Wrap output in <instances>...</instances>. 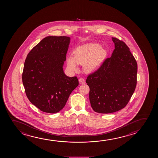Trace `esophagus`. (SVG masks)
<instances>
[{
    "instance_id": "34e87169",
    "label": "esophagus",
    "mask_w": 158,
    "mask_h": 158,
    "mask_svg": "<svg viewBox=\"0 0 158 158\" xmlns=\"http://www.w3.org/2000/svg\"><path fill=\"white\" fill-rule=\"evenodd\" d=\"M79 82L81 84H84L85 83V81L83 78H80L79 79Z\"/></svg>"
}]
</instances>
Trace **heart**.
I'll use <instances>...</instances> for the list:
<instances>
[{
  "label": "heart",
  "mask_w": 158,
  "mask_h": 158,
  "mask_svg": "<svg viewBox=\"0 0 158 158\" xmlns=\"http://www.w3.org/2000/svg\"><path fill=\"white\" fill-rule=\"evenodd\" d=\"M74 56H68L67 65L72 72L77 71L79 64L84 65L86 73H90L96 71L104 59L106 52L97 44H86L79 46L74 50Z\"/></svg>",
  "instance_id": "heart-1"
}]
</instances>
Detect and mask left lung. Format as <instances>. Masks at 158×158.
Wrapping results in <instances>:
<instances>
[{"mask_svg": "<svg viewBox=\"0 0 158 158\" xmlns=\"http://www.w3.org/2000/svg\"><path fill=\"white\" fill-rule=\"evenodd\" d=\"M114 49L97 71L87 77L93 110L109 114L126 106L137 82V62L124 42L112 37Z\"/></svg>", "mask_w": 158, "mask_h": 158, "instance_id": "left-lung-1", "label": "left lung"}]
</instances>
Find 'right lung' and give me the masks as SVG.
<instances>
[{
    "label": "right lung",
    "instance_id": "add662e5",
    "mask_svg": "<svg viewBox=\"0 0 158 158\" xmlns=\"http://www.w3.org/2000/svg\"><path fill=\"white\" fill-rule=\"evenodd\" d=\"M70 40L67 36L46 37L25 59L22 81L26 95L43 112H59L79 85L78 78L67 76L63 69Z\"/></svg>",
    "mask_w": 158,
    "mask_h": 158
}]
</instances>
